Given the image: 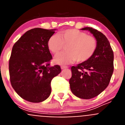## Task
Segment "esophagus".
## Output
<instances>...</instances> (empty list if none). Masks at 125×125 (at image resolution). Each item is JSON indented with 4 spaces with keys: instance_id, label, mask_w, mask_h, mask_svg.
<instances>
[{
    "instance_id": "34e87169",
    "label": "esophagus",
    "mask_w": 125,
    "mask_h": 125,
    "mask_svg": "<svg viewBox=\"0 0 125 125\" xmlns=\"http://www.w3.org/2000/svg\"><path fill=\"white\" fill-rule=\"evenodd\" d=\"M61 69H67L68 68V67L67 66H61Z\"/></svg>"
}]
</instances>
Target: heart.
I'll use <instances>...</instances> for the list:
<instances>
[{
  "mask_svg": "<svg viewBox=\"0 0 125 125\" xmlns=\"http://www.w3.org/2000/svg\"><path fill=\"white\" fill-rule=\"evenodd\" d=\"M47 47L54 54L59 53L66 46V52L55 56L54 61L59 65H66L76 61L83 63L93 56L98 47L94 36L76 29H68L52 35L47 41Z\"/></svg>",
  "mask_w": 125,
  "mask_h": 125,
  "instance_id": "1",
  "label": "heart"
}]
</instances>
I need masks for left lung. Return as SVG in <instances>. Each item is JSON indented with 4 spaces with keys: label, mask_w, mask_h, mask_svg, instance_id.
<instances>
[{
    "label": "left lung",
    "mask_w": 125,
    "mask_h": 125,
    "mask_svg": "<svg viewBox=\"0 0 125 125\" xmlns=\"http://www.w3.org/2000/svg\"><path fill=\"white\" fill-rule=\"evenodd\" d=\"M96 38V51L88 61L71 67L69 79L71 90L82 99L94 98L104 90L110 83L114 66V54L110 42L104 35L92 27H84Z\"/></svg>",
    "instance_id": "left-lung-1"
}]
</instances>
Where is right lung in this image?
<instances>
[{
    "label": "right lung",
    "instance_id": "right-lung-1",
    "mask_svg": "<svg viewBox=\"0 0 125 125\" xmlns=\"http://www.w3.org/2000/svg\"><path fill=\"white\" fill-rule=\"evenodd\" d=\"M54 31L32 29L12 49L9 64L11 85L20 96L29 102L46 100L51 93L52 79L61 71L59 65L50 66L52 57L47 43Z\"/></svg>",
    "mask_w": 125,
    "mask_h": 125
}]
</instances>
